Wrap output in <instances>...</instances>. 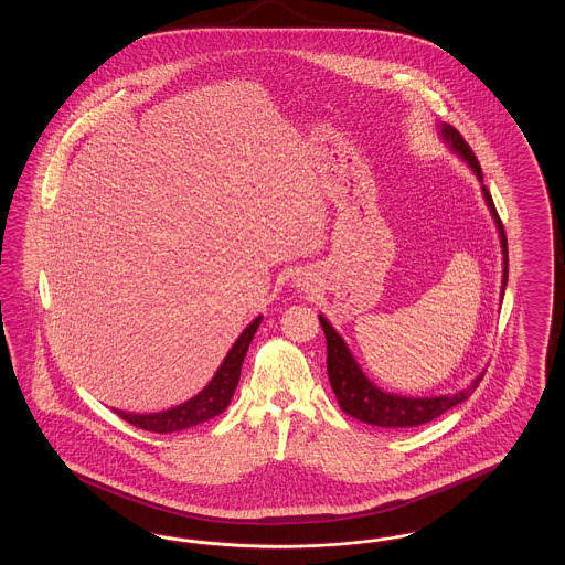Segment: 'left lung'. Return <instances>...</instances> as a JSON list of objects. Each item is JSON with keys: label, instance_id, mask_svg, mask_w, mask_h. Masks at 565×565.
Wrapping results in <instances>:
<instances>
[{"label": "left lung", "instance_id": "8db88e82", "mask_svg": "<svg viewBox=\"0 0 565 565\" xmlns=\"http://www.w3.org/2000/svg\"><path fill=\"white\" fill-rule=\"evenodd\" d=\"M440 137L449 143V148L456 152L461 161L466 162L475 175L483 182V171L481 164L477 161L475 152L470 150V146L463 141V137L456 131L451 125L440 122ZM483 190L484 203L491 212V217L495 222V228L500 233V245H502V260H504V269H502V292L507 290V281H509V243H507V233L502 226V220L495 212L493 199L489 194L487 186ZM323 334H326V350H328V379L332 385V392L337 396V401L341 404V408L376 428L383 430H401V428H415L422 424H428L431 419L440 417L445 411H449L451 406L468 401V396L479 387V383L483 381L484 373L477 376L466 390L456 392V394H443V396H401V394H392V392H383L381 387H376L375 383L369 376L362 373L360 364L355 362V358L351 355L348 343L341 339V334L330 326V322L320 316Z\"/></svg>", "mask_w": 565, "mask_h": 565}]
</instances>
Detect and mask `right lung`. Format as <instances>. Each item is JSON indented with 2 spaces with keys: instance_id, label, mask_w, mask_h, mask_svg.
<instances>
[{
  "instance_id": "obj_1",
  "label": "right lung",
  "mask_w": 565,
  "mask_h": 565,
  "mask_svg": "<svg viewBox=\"0 0 565 565\" xmlns=\"http://www.w3.org/2000/svg\"><path fill=\"white\" fill-rule=\"evenodd\" d=\"M260 322H263V316H258L243 330L239 339L226 353L220 369L215 371L212 381L194 398H190L184 404H178L173 408L161 411V413L137 415V413H127V411H118V408H114V413H118L125 422H129L135 428L157 431V434L186 430V428L199 426L215 415H220L222 411H226V406L231 404V398L237 390V383L242 376L243 358L249 350V343H252Z\"/></svg>"
}]
</instances>
